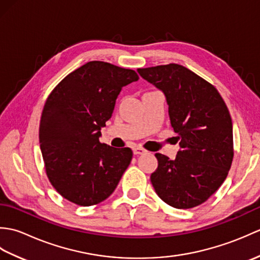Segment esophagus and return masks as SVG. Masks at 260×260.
Listing matches in <instances>:
<instances>
[{"label": "esophagus", "instance_id": "esophagus-1", "mask_svg": "<svg viewBox=\"0 0 260 260\" xmlns=\"http://www.w3.org/2000/svg\"><path fill=\"white\" fill-rule=\"evenodd\" d=\"M133 152H134L135 155H141V154H144L146 151L144 150V148L137 146V147H134V148H133Z\"/></svg>", "mask_w": 260, "mask_h": 260}]
</instances>
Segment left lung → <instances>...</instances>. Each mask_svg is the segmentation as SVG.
Returning <instances> with one entry per match:
<instances>
[{
	"label": "left lung",
	"instance_id": "1",
	"mask_svg": "<svg viewBox=\"0 0 260 260\" xmlns=\"http://www.w3.org/2000/svg\"><path fill=\"white\" fill-rule=\"evenodd\" d=\"M161 90L178 134L175 159L156 153L154 190L169 206L190 209L207 201L228 175L234 158L233 121L215 88L181 64L137 69Z\"/></svg>",
	"mask_w": 260,
	"mask_h": 260
}]
</instances>
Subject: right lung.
Here are the masks:
<instances>
[{"instance_id":"add662e5","label":"right lung","mask_w":260,"mask_h":260,"mask_svg":"<svg viewBox=\"0 0 260 260\" xmlns=\"http://www.w3.org/2000/svg\"><path fill=\"white\" fill-rule=\"evenodd\" d=\"M139 80L134 70L90 61L69 74L48 97L39 142L54 189L78 206L112 194L133 157L131 148L99 142L121 88Z\"/></svg>"}]
</instances>
